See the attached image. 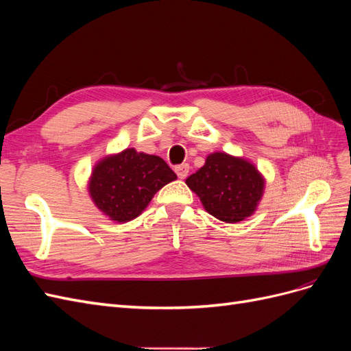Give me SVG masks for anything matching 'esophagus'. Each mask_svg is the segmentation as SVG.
<instances>
[{"label":"esophagus","mask_w":351,"mask_h":351,"mask_svg":"<svg viewBox=\"0 0 351 351\" xmlns=\"http://www.w3.org/2000/svg\"><path fill=\"white\" fill-rule=\"evenodd\" d=\"M176 173L178 176V178H186L189 174V164H182V165H177L176 167Z\"/></svg>","instance_id":"34e87169"}]
</instances>
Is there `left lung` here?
I'll return each instance as SVG.
<instances>
[{
  "mask_svg": "<svg viewBox=\"0 0 351 351\" xmlns=\"http://www.w3.org/2000/svg\"><path fill=\"white\" fill-rule=\"evenodd\" d=\"M186 183L210 215L224 222H240L256 209L265 180L249 161L215 152Z\"/></svg>",
  "mask_w": 351,
  "mask_h": 351,
  "instance_id": "obj_1",
  "label": "left lung"
}]
</instances>
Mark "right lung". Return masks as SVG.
Here are the masks:
<instances>
[{"label":"right lung","instance_id":"add662e5","mask_svg":"<svg viewBox=\"0 0 351 351\" xmlns=\"http://www.w3.org/2000/svg\"><path fill=\"white\" fill-rule=\"evenodd\" d=\"M176 178L162 158L125 149L93 168L89 192L105 215L125 222L139 217L158 190Z\"/></svg>","mask_w":351,"mask_h":351}]
</instances>
